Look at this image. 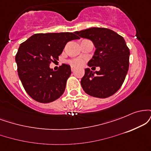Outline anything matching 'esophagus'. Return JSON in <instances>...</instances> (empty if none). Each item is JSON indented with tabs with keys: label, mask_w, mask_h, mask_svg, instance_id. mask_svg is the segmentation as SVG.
Returning <instances> with one entry per match:
<instances>
[{
	"label": "esophagus",
	"mask_w": 151,
	"mask_h": 151,
	"mask_svg": "<svg viewBox=\"0 0 151 151\" xmlns=\"http://www.w3.org/2000/svg\"><path fill=\"white\" fill-rule=\"evenodd\" d=\"M71 70H72V72H74V71H75V68H74V67H71Z\"/></svg>",
	"instance_id": "esophagus-1"
}]
</instances>
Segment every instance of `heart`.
Returning a JSON list of instances; mask_svg holds the SVG:
<instances>
[{
  "label": "heart",
  "instance_id": "heart-1",
  "mask_svg": "<svg viewBox=\"0 0 151 151\" xmlns=\"http://www.w3.org/2000/svg\"><path fill=\"white\" fill-rule=\"evenodd\" d=\"M68 63L70 64L71 66H73V67H79L82 65L83 61L82 60H81V59L79 58L72 59V60H69Z\"/></svg>",
  "mask_w": 151,
  "mask_h": 151
}]
</instances>
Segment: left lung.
Instances as JSON below:
<instances>
[{"mask_svg": "<svg viewBox=\"0 0 151 151\" xmlns=\"http://www.w3.org/2000/svg\"><path fill=\"white\" fill-rule=\"evenodd\" d=\"M74 33L92 41L96 50L88 66L100 67L95 72L85 69L81 87L93 97L112 96L122 86L129 70L130 51L124 37L104 27H91Z\"/></svg>", "mask_w": 151, "mask_h": 151, "instance_id": "obj_1", "label": "left lung"}]
</instances>
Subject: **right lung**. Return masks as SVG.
I'll use <instances>...</instances> for the list:
<instances>
[{"instance_id": "add662e5", "label": "right lung", "mask_w": 151, "mask_h": 151, "mask_svg": "<svg viewBox=\"0 0 151 151\" xmlns=\"http://www.w3.org/2000/svg\"><path fill=\"white\" fill-rule=\"evenodd\" d=\"M79 39L75 33H37L20 44L15 55L19 78L27 94L40 103L55 101L63 94L71 73L66 64L58 71L50 68L58 60L69 41Z\"/></svg>"}]
</instances>
